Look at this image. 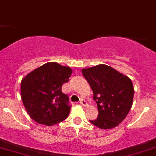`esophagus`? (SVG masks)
Instances as JSON below:
<instances>
[{
    "instance_id": "esophagus-1",
    "label": "esophagus",
    "mask_w": 156,
    "mask_h": 156,
    "mask_svg": "<svg viewBox=\"0 0 156 156\" xmlns=\"http://www.w3.org/2000/svg\"><path fill=\"white\" fill-rule=\"evenodd\" d=\"M80 104L83 105V106H87V105H88V103H87L86 100H85L84 99H82V100H80Z\"/></svg>"
}]
</instances>
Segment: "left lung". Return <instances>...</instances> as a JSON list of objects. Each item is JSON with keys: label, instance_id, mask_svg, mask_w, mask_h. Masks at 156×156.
Here are the masks:
<instances>
[{"label": "left lung", "instance_id": "obj_1", "mask_svg": "<svg viewBox=\"0 0 156 156\" xmlns=\"http://www.w3.org/2000/svg\"><path fill=\"white\" fill-rule=\"evenodd\" d=\"M91 86L98 108V117L90 120L101 129L118 126L131 109L134 97L132 80L112 67L98 65L82 69Z\"/></svg>", "mask_w": 156, "mask_h": 156}]
</instances>
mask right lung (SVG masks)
Instances as JSON below:
<instances>
[{
    "mask_svg": "<svg viewBox=\"0 0 156 156\" xmlns=\"http://www.w3.org/2000/svg\"><path fill=\"white\" fill-rule=\"evenodd\" d=\"M72 70L48 62L28 73L21 83L23 104L30 117L40 124L53 126L68 118L71 110L62 86L69 81Z\"/></svg>",
    "mask_w": 156,
    "mask_h": 156,
    "instance_id": "add662e5",
    "label": "right lung"
}]
</instances>
